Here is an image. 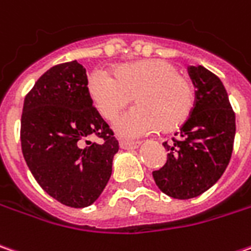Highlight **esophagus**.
<instances>
[{
	"label": "esophagus",
	"instance_id": "1",
	"mask_svg": "<svg viewBox=\"0 0 251 251\" xmlns=\"http://www.w3.org/2000/svg\"><path fill=\"white\" fill-rule=\"evenodd\" d=\"M119 146H121V149H124V150H134V149H137V147L140 146V143L121 142L119 143Z\"/></svg>",
	"mask_w": 251,
	"mask_h": 251
}]
</instances>
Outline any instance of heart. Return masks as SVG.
<instances>
[{"instance_id": "b5f03b06", "label": "heart", "mask_w": 251, "mask_h": 251, "mask_svg": "<svg viewBox=\"0 0 251 251\" xmlns=\"http://www.w3.org/2000/svg\"><path fill=\"white\" fill-rule=\"evenodd\" d=\"M89 93L100 114L114 119L132 101L137 107L115 119L119 136L134 139L158 129L174 130L189 118L195 105L190 80L167 59H143L115 68L114 76L94 71L87 82Z\"/></svg>"}]
</instances>
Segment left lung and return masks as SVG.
I'll list each match as a JSON object with an SVG mask.
<instances>
[{
  "label": "left lung",
  "instance_id": "1",
  "mask_svg": "<svg viewBox=\"0 0 251 251\" xmlns=\"http://www.w3.org/2000/svg\"><path fill=\"white\" fill-rule=\"evenodd\" d=\"M196 102L177 139L164 147L165 165L152 172L155 185L169 197L187 200L203 195L228 167L236 133L235 112L221 79L204 66H190Z\"/></svg>",
  "mask_w": 251,
  "mask_h": 251
}]
</instances>
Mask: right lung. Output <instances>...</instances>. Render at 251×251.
Listing matches in <instances>:
<instances>
[{
	"label": "right lung",
	"mask_w": 251,
	"mask_h": 251,
	"mask_svg": "<svg viewBox=\"0 0 251 251\" xmlns=\"http://www.w3.org/2000/svg\"><path fill=\"white\" fill-rule=\"evenodd\" d=\"M90 135L104 143H91ZM21 143L31 175L59 203L83 208L102 193L119 144L93 107L77 61L52 66L34 83L23 102Z\"/></svg>",
	"instance_id": "1"
}]
</instances>
